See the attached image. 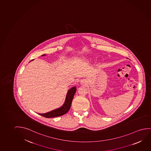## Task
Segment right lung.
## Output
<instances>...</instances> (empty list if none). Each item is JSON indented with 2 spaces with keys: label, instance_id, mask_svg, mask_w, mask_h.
<instances>
[{
  "label": "right lung",
  "instance_id": "add662e5",
  "mask_svg": "<svg viewBox=\"0 0 151 151\" xmlns=\"http://www.w3.org/2000/svg\"><path fill=\"white\" fill-rule=\"evenodd\" d=\"M76 91V87H73L68 91L65 103L62 107L45 114H40V113H38V114L46 118H52V117L62 116L65 114L70 110L72 102L74 96Z\"/></svg>",
  "mask_w": 151,
  "mask_h": 151
}]
</instances>
